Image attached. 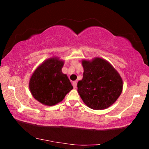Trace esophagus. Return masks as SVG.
I'll list each match as a JSON object with an SVG mask.
<instances>
[{"label": "esophagus", "instance_id": "34e87169", "mask_svg": "<svg viewBox=\"0 0 149 149\" xmlns=\"http://www.w3.org/2000/svg\"><path fill=\"white\" fill-rule=\"evenodd\" d=\"M72 85L73 87H74V88H76L77 87V82L76 81H74L72 83Z\"/></svg>", "mask_w": 149, "mask_h": 149}]
</instances>
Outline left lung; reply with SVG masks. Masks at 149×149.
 I'll use <instances>...</instances> for the list:
<instances>
[{
  "instance_id": "8db88e82",
  "label": "left lung",
  "mask_w": 149,
  "mask_h": 149,
  "mask_svg": "<svg viewBox=\"0 0 149 149\" xmlns=\"http://www.w3.org/2000/svg\"><path fill=\"white\" fill-rule=\"evenodd\" d=\"M83 79L77 83V92L84 102L93 110L112 106L123 90V80L109 62L100 57L83 59Z\"/></svg>"
}]
</instances>
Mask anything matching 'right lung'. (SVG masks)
Wrapping results in <instances>:
<instances>
[{
    "label": "right lung",
    "instance_id": "obj_1",
    "mask_svg": "<svg viewBox=\"0 0 149 149\" xmlns=\"http://www.w3.org/2000/svg\"><path fill=\"white\" fill-rule=\"evenodd\" d=\"M64 64V60L52 56L42 62L33 72L29 82L30 92L42 104H56L73 89L67 75L62 72Z\"/></svg>",
    "mask_w": 149,
    "mask_h": 149
}]
</instances>
